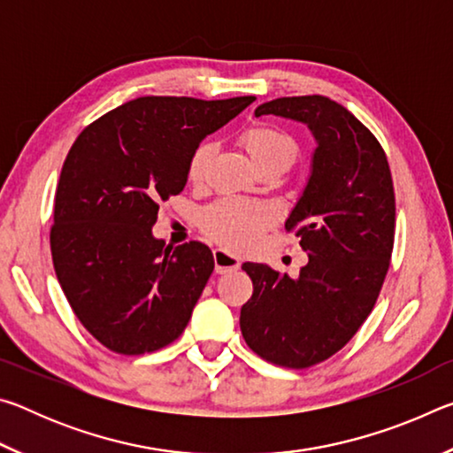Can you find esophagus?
Listing matches in <instances>:
<instances>
[{
	"label": "esophagus",
	"mask_w": 453,
	"mask_h": 453,
	"mask_svg": "<svg viewBox=\"0 0 453 453\" xmlns=\"http://www.w3.org/2000/svg\"><path fill=\"white\" fill-rule=\"evenodd\" d=\"M213 262H216V272L218 273H227V272H235L237 267L242 265V262H240V257L237 256H234V254H229V251H226V250H221V248H218V250H213Z\"/></svg>",
	"instance_id": "obj_1"
}]
</instances>
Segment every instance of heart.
I'll return each mask as SVG.
<instances>
[{
  "mask_svg": "<svg viewBox=\"0 0 453 453\" xmlns=\"http://www.w3.org/2000/svg\"><path fill=\"white\" fill-rule=\"evenodd\" d=\"M242 143L254 164H286L296 157V142L289 134L273 126H254L242 134ZM216 153V143L202 142L191 153L188 175L191 181L203 178L208 164ZM273 211L262 203L242 202V199H221L202 211V226L213 240L227 248L243 250L254 243L256 237L272 224Z\"/></svg>",
  "mask_w": 453,
  "mask_h": 453,
  "instance_id": "b5f03b06",
  "label": "heart"
}]
</instances>
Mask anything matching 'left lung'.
I'll return each instance as SVG.
<instances>
[{
	"mask_svg": "<svg viewBox=\"0 0 453 453\" xmlns=\"http://www.w3.org/2000/svg\"><path fill=\"white\" fill-rule=\"evenodd\" d=\"M310 127L311 173L286 219L308 265L291 280L264 264H243L254 294L240 313L242 335L265 362L316 365L356 335L373 310L394 250L392 172L375 135L324 96L278 97L256 110Z\"/></svg>",
	"mask_w": 453,
	"mask_h": 453,
	"instance_id": "obj_1",
	"label": "left lung"
}]
</instances>
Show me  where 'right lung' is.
<instances>
[{
    "instance_id": "obj_1",
    "label": "right lung",
    "mask_w": 453,
    "mask_h": 453,
    "mask_svg": "<svg viewBox=\"0 0 453 453\" xmlns=\"http://www.w3.org/2000/svg\"><path fill=\"white\" fill-rule=\"evenodd\" d=\"M254 96H145L89 124L61 167L50 234L59 286L107 349L140 356L178 340L213 272L208 245L153 237L159 202L186 188L188 164Z\"/></svg>"
}]
</instances>
